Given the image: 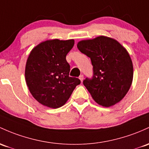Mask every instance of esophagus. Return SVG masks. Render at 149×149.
I'll use <instances>...</instances> for the list:
<instances>
[{
  "mask_svg": "<svg viewBox=\"0 0 149 149\" xmlns=\"http://www.w3.org/2000/svg\"><path fill=\"white\" fill-rule=\"evenodd\" d=\"M83 78H84V76H83V75H81V76H79V79L81 80V82H82V81H83Z\"/></svg>",
  "mask_w": 149,
  "mask_h": 149,
  "instance_id": "esophagus-1",
  "label": "esophagus"
}]
</instances>
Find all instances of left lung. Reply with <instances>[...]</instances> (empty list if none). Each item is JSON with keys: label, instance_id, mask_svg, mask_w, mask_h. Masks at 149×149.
<instances>
[{"label": "left lung", "instance_id": "obj_1", "mask_svg": "<svg viewBox=\"0 0 149 149\" xmlns=\"http://www.w3.org/2000/svg\"><path fill=\"white\" fill-rule=\"evenodd\" d=\"M77 47L91 58L93 66V77L83 82L93 100L106 107L120 102L133 80V64L125 48L104 36L81 41Z\"/></svg>", "mask_w": 149, "mask_h": 149}]
</instances>
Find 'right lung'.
<instances>
[{
    "instance_id": "obj_1",
    "label": "right lung",
    "mask_w": 149,
    "mask_h": 149,
    "mask_svg": "<svg viewBox=\"0 0 149 149\" xmlns=\"http://www.w3.org/2000/svg\"><path fill=\"white\" fill-rule=\"evenodd\" d=\"M74 40H47L35 47L27 58L25 79L31 94L40 103L58 108L66 102L76 86L77 78L70 77L66 56Z\"/></svg>"
}]
</instances>
